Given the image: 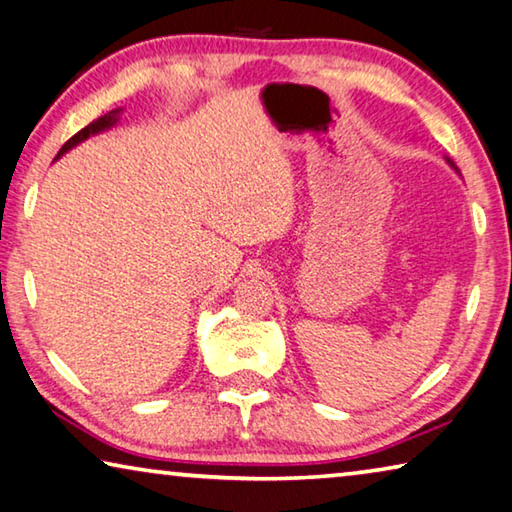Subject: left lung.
I'll list each match as a JSON object with an SVG mask.
<instances>
[{
  "label": "left lung",
  "instance_id": "8db88e82",
  "mask_svg": "<svg viewBox=\"0 0 512 512\" xmlns=\"http://www.w3.org/2000/svg\"><path fill=\"white\" fill-rule=\"evenodd\" d=\"M446 161H449V164H451V166H453V161H451V159H446ZM453 168H456V166H453Z\"/></svg>",
  "mask_w": 512,
  "mask_h": 512
}]
</instances>
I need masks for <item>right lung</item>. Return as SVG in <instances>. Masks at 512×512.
<instances>
[{"label": "right lung", "mask_w": 512, "mask_h": 512, "mask_svg": "<svg viewBox=\"0 0 512 512\" xmlns=\"http://www.w3.org/2000/svg\"><path fill=\"white\" fill-rule=\"evenodd\" d=\"M118 116H120V109H116V111H111V113H107V116H100L97 120H93L91 125H86L84 129H79V132L72 136V139L63 145V148L59 150V157L63 152H68L70 148H75L77 143H81V141H86L88 136L91 134H100V132H104V129H109V127H113L118 123Z\"/></svg>", "instance_id": "add662e5"}]
</instances>
